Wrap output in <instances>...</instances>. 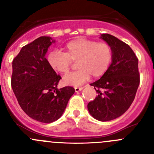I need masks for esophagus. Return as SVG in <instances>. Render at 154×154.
<instances>
[{
    "instance_id": "34e87169",
    "label": "esophagus",
    "mask_w": 154,
    "mask_h": 154,
    "mask_svg": "<svg viewBox=\"0 0 154 154\" xmlns=\"http://www.w3.org/2000/svg\"><path fill=\"white\" fill-rule=\"evenodd\" d=\"M82 89H83V88H82V87H75V92H79V91L82 90Z\"/></svg>"
}]
</instances>
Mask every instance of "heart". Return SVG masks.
<instances>
[{"label": "heart", "instance_id": "heart-1", "mask_svg": "<svg viewBox=\"0 0 154 154\" xmlns=\"http://www.w3.org/2000/svg\"><path fill=\"white\" fill-rule=\"evenodd\" d=\"M65 52L54 50L48 53L47 62L49 67L59 74H66L72 61L77 62L79 70L64 76L63 82L70 86H79L90 79L99 78L106 72L112 62V50L104 42L85 38L71 41L65 45Z\"/></svg>", "mask_w": 154, "mask_h": 154}]
</instances>
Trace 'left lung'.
I'll use <instances>...</instances> for the list:
<instances>
[{
    "label": "left lung",
    "mask_w": 154,
    "mask_h": 154,
    "mask_svg": "<svg viewBox=\"0 0 154 154\" xmlns=\"http://www.w3.org/2000/svg\"><path fill=\"white\" fill-rule=\"evenodd\" d=\"M99 38L112 48V59L106 72L91 84L98 96L87 107L94 119L106 122L130 108L140 85V74L138 59L130 46L109 34Z\"/></svg>",
    "instance_id": "8db88e82"
}]
</instances>
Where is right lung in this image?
<instances>
[{"label":"right lung","instance_id":"right-lung-1","mask_svg":"<svg viewBox=\"0 0 154 154\" xmlns=\"http://www.w3.org/2000/svg\"><path fill=\"white\" fill-rule=\"evenodd\" d=\"M42 36L22 48L12 62L11 87L21 108L31 119L51 123L61 117L74 88L58 89L61 76L53 71L45 55L55 43Z\"/></svg>","mask_w":154,"mask_h":154}]
</instances>
